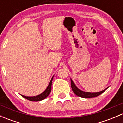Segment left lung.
<instances>
[{
	"label": "left lung",
	"instance_id": "1",
	"mask_svg": "<svg viewBox=\"0 0 123 123\" xmlns=\"http://www.w3.org/2000/svg\"><path fill=\"white\" fill-rule=\"evenodd\" d=\"M71 88L73 92H74L77 96H80V97H81V98H89L96 97V96H99V95H100V94L104 93V92L106 90V89H107V88H106V89H105V90L97 93L86 92L81 91V90H80V89H78V88L75 86V85H74V83H73V81H72L71 79Z\"/></svg>",
	"mask_w": 123,
	"mask_h": 123
}]
</instances>
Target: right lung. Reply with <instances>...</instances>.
I'll return each instance as SVG.
<instances>
[{"instance_id": "add662e5", "label": "right lung", "mask_w": 123, "mask_h": 123, "mask_svg": "<svg viewBox=\"0 0 123 123\" xmlns=\"http://www.w3.org/2000/svg\"><path fill=\"white\" fill-rule=\"evenodd\" d=\"M53 77L52 78L51 80H50V83H49V86H48L47 89L43 92L42 93H41L40 95H38L36 96H33V97H28V96H24V95H21L23 98L27 99V100H30V101H40V100H42L46 98V97H48V95L50 94V92H51V89H52V82Z\"/></svg>"}]
</instances>
